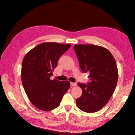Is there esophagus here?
<instances>
[{"mask_svg": "<svg viewBox=\"0 0 135 135\" xmlns=\"http://www.w3.org/2000/svg\"><path fill=\"white\" fill-rule=\"evenodd\" d=\"M76 85L77 84L76 83H71V85L72 87H75V86H76Z\"/></svg>", "mask_w": 135, "mask_h": 135, "instance_id": "34e87169", "label": "esophagus"}]
</instances>
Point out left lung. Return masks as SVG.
<instances>
[{"instance_id":"1","label":"left lung","mask_w":135,"mask_h":135,"mask_svg":"<svg viewBox=\"0 0 135 135\" xmlns=\"http://www.w3.org/2000/svg\"><path fill=\"white\" fill-rule=\"evenodd\" d=\"M83 72H89L87 84L78 83L82 95L76 99L81 110L98 111L108 102L115 90L118 79L116 61L110 52L94 44H76L74 47Z\"/></svg>"}]
</instances>
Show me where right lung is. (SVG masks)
Here are the masks:
<instances>
[{
	"mask_svg": "<svg viewBox=\"0 0 135 135\" xmlns=\"http://www.w3.org/2000/svg\"><path fill=\"white\" fill-rule=\"evenodd\" d=\"M70 44L43 43L27 53L22 65V81L30 102L37 108L49 111L60 105L70 87L69 81L51 80L59 58Z\"/></svg>",
	"mask_w": 135,
	"mask_h": 135,
	"instance_id": "add662e5",
	"label": "right lung"
}]
</instances>
